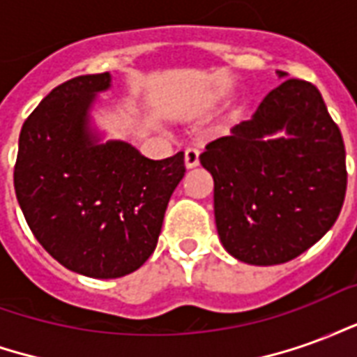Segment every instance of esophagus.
I'll use <instances>...</instances> for the list:
<instances>
[{
    "instance_id": "obj_1",
    "label": "esophagus",
    "mask_w": 357,
    "mask_h": 357,
    "mask_svg": "<svg viewBox=\"0 0 357 357\" xmlns=\"http://www.w3.org/2000/svg\"><path fill=\"white\" fill-rule=\"evenodd\" d=\"M199 166V151L197 149H187L185 151V168Z\"/></svg>"
}]
</instances>
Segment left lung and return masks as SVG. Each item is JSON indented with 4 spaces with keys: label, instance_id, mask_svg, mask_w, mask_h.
Returning <instances> with one entry per match:
<instances>
[{
    "label": "left lung",
    "instance_id": "8db88e82",
    "mask_svg": "<svg viewBox=\"0 0 357 357\" xmlns=\"http://www.w3.org/2000/svg\"><path fill=\"white\" fill-rule=\"evenodd\" d=\"M281 129L287 138L268 139ZM201 164L214 178L220 241L241 262L296 258L329 231L344 202V141L310 82L289 78L271 89L255 116L206 145Z\"/></svg>",
    "mask_w": 357,
    "mask_h": 357
}]
</instances>
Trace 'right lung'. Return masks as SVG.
<instances>
[{
    "instance_id": "obj_1",
    "label": "right lung",
    "mask_w": 357,
    "mask_h": 357,
    "mask_svg": "<svg viewBox=\"0 0 357 357\" xmlns=\"http://www.w3.org/2000/svg\"><path fill=\"white\" fill-rule=\"evenodd\" d=\"M110 74H86L51 89L24 120L15 193L38 243L66 269L114 279L153 255L183 153L151 160L126 141L89 132L95 95Z\"/></svg>"
}]
</instances>
